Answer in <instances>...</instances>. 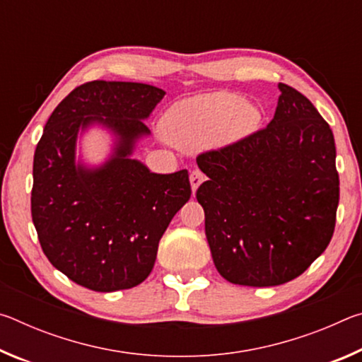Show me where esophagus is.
<instances>
[{
  "instance_id": "34e87169",
  "label": "esophagus",
  "mask_w": 362,
  "mask_h": 362,
  "mask_svg": "<svg viewBox=\"0 0 362 362\" xmlns=\"http://www.w3.org/2000/svg\"><path fill=\"white\" fill-rule=\"evenodd\" d=\"M203 180H204V174L201 173L199 169H194L193 173L189 174V183H192L193 193L196 192V189H198V187L201 185V183H203Z\"/></svg>"
}]
</instances>
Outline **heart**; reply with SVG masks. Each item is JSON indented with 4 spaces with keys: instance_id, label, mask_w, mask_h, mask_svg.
Here are the masks:
<instances>
[{
    "instance_id": "b5f03b06",
    "label": "heart",
    "mask_w": 362,
    "mask_h": 362,
    "mask_svg": "<svg viewBox=\"0 0 362 362\" xmlns=\"http://www.w3.org/2000/svg\"><path fill=\"white\" fill-rule=\"evenodd\" d=\"M260 122V112L236 93H214L183 100L170 107L163 118V131L170 142L194 148L220 142H235L249 136Z\"/></svg>"
}]
</instances>
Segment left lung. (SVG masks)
<instances>
[{
  "label": "left lung",
  "mask_w": 362,
  "mask_h": 362,
  "mask_svg": "<svg viewBox=\"0 0 362 362\" xmlns=\"http://www.w3.org/2000/svg\"><path fill=\"white\" fill-rule=\"evenodd\" d=\"M278 88L267 127L196 158L209 177L196 198L214 265L233 284L289 283L334 235L340 182L332 129L297 89Z\"/></svg>",
  "instance_id": "left-lung-1"
}]
</instances>
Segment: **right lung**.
<instances>
[{
	"mask_svg": "<svg viewBox=\"0 0 362 362\" xmlns=\"http://www.w3.org/2000/svg\"><path fill=\"white\" fill-rule=\"evenodd\" d=\"M144 83L90 81L59 103L33 158L32 218L49 262L90 291L131 289L148 278L158 244L192 196L188 170L155 174L132 150L163 97ZM100 124L117 137L99 168L76 164L79 129Z\"/></svg>",
	"mask_w": 362,
	"mask_h": 362,
	"instance_id": "add662e5",
	"label": "right lung"
}]
</instances>
